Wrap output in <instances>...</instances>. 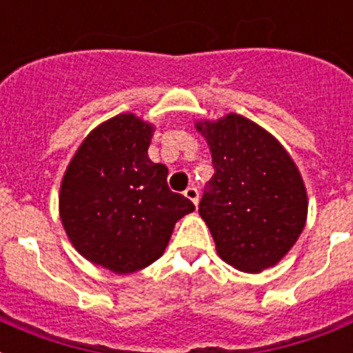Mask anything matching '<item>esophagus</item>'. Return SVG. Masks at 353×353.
<instances>
[{
    "label": "esophagus",
    "mask_w": 353,
    "mask_h": 353,
    "mask_svg": "<svg viewBox=\"0 0 353 353\" xmlns=\"http://www.w3.org/2000/svg\"><path fill=\"white\" fill-rule=\"evenodd\" d=\"M184 195H186V197L190 199V201H192L193 205H197V203H199V190L195 186L186 188V192H184Z\"/></svg>",
    "instance_id": "obj_1"
}]
</instances>
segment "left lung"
Wrapping results in <instances>:
<instances>
[{
    "mask_svg": "<svg viewBox=\"0 0 353 353\" xmlns=\"http://www.w3.org/2000/svg\"><path fill=\"white\" fill-rule=\"evenodd\" d=\"M212 152L199 214L227 264L256 274L287 255L305 227L307 193L298 167L274 136L245 117L197 123Z\"/></svg>",
    "mask_w": 353,
    "mask_h": 353,
    "instance_id": "left-lung-1",
    "label": "left lung"
}]
</instances>
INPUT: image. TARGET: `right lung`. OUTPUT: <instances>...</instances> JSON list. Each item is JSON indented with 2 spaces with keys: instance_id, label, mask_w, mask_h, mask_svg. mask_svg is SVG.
<instances>
[{
  "instance_id": "obj_1",
  "label": "right lung",
  "mask_w": 353,
  "mask_h": 353,
  "mask_svg": "<svg viewBox=\"0 0 353 353\" xmlns=\"http://www.w3.org/2000/svg\"><path fill=\"white\" fill-rule=\"evenodd\" d=\"M154 128L132 113L85 137L61 184L66 234L87 261L132 274L160 259L180 217L195 210L167 186V167L148 158Z\"/></svg>"
}]
</instances>
